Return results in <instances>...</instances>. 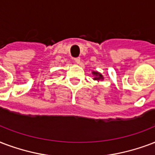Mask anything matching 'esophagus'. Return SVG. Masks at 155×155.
Instances as JSON below:
<instances>
[{
    "label": "esophagus",
    "instance_id": "obj_1",
    "mask_svg": "<svg viewBox=\"0 0 155 155\" xmlns=\"http://www.w3.org/2000/svg\"><path fill=\"white\" fill-rule=\"evenodd\" d=\"M74 61H75V62H76V63H80V58H74Z\"/></svg>",
    "mask_w": 155,
    "mask_h": 155
}]
</instances>
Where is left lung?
Listing matches in <instances>:
<instances>
[{
    "mask_svg": "<svg viewBox=\"0 0 155 155\" xmlns=\"http://www.w3.org/2000/svg\"><path fill=\"white\" fill-rule=\"evenodd\" d=\"M93 75H95L97 76V77L94 78V80H99L100 79H101V80H103V77H102V75H101V74H99L98 72H93Z\"/></svg>",
    "mask_w": 155,
    "mask_h": 155,
    "instance_id": "obj_1",
    "label": "left lung"
}]
</instances>
